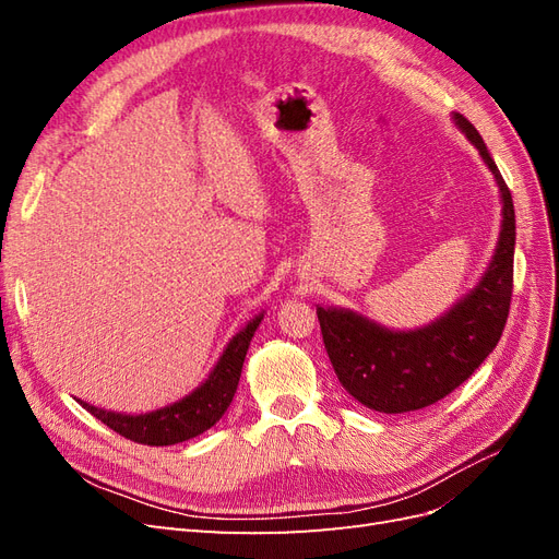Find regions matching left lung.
<instances>
[{"mask_svg": "<svg viewBox=\"0 0 559 559\" xmlns=\"http://www.w3.org/2000/svg\"><path fill=\"white\" fill-rule=\"evenodd\" d=\"M452 121L478 148L501 198V228L480 280L433 321L417 329H386L349 308H321L317 317L341 384L370 411L399 415L427 408L471 378L499 343L511 308L515 210L509 186L462 114Z\"/></svg>", "mask_w": 559, "mask_h": 559, "instance_id": "1", "label": "left lung"}]
</instances>
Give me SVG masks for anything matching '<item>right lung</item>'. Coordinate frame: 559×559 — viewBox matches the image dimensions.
<instances>
[{"label": "right lung", "mask_w": 559, "mask_h": 559, "mask_svg": "<svg viewBox=\"0 0 559 559\" xmlns=\"http://www.w3.org/2000/svg\"><path fill=\"white\" fill-rule=\"evenodd\" d=\"M263 314L265 310L253 314L247 324L230 337L222 352V357L216 359L214 368L210 370V376L202 380L193 392L181 396L179 401L163 405V408L148 413H116L107 408H97V405L81 401L76 396L74 399L93 417L105 421L109 429L130 438L134 443L175 445L189 441V438H195L212 429L228 411L242 376V364L247 357L249 343L263 321Z\"/></svg>", "instance_id": "right-lung-1"}]
</instances>
